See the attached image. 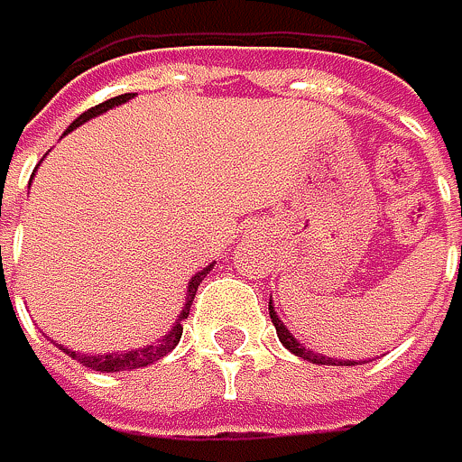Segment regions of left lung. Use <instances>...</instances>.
Listing matches in <instances>:
<instances>
[{
  "label": "left lung",
  "mask_w": 462,
  "mask_h": 462,
  "mask_svg": "<svg viewBox=\"0 0 462 462\" xmlns=\"http://www.w3.org/2000/svg\"><path fill=\"white\" fill-rule=\"evenodd\" d=\"M269 316H272V324L277 327V338H280V344L288 349V352H293L296 357H305V360H310V363H319V365H329L332 360L329 357H321V355H313L310 349H305V346H301L296 338H293V335H291V329L280 321V316H277V310L272 308V301H269ZM335 363H338V365H355V360H335Z\"/></svg>",
  "instance_id": "8db88e82"
}]
</instances>
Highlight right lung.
Here are the masks:
<instances>
[{"mask_svg":"<svg viewBox=\"0 0 462 462\" xmlns=\"http://www.w3.org/2000/svg\"><path fill=\"white\" fill-rule=\"evenodd\" d=\"M130 97H133V94H121V97H113V99H107V102L91 107V110H85L79 118H74V124H71V127H69L66 133L77 130L79 124H85L88 118H94V116H99V113H107V110H113L116 105L127 102ZM210 269H213V265L202 269L197 277H190L185 308H182L180 319L174 321V327H171L157 344H149V346H143V349H130V352H110V355H79V352H71V349H63V346H60V349H63L66 355H71L74 360H79L85 368H94V371H133V368H143V365H149V363H154V360L166 357V355L180 344V338H182V319H188V313H190V301H193V296H197V288H199V282L208 277Z\"/></svg>","mask_w":462,"mask_h":462,"instance_id":"add662e5","label":"right lung"}]
</instances>
